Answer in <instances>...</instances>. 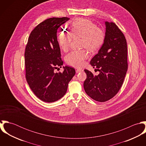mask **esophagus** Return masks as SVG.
Masks as SVG:
<instances>
[{"label": "esophagus", "mask_w": 146, "mask_h": 146, "mask_svg": "<svg viewBox=\"0 0 146 146\" xmlns=\"http://www.w3.org/2000/svg\"><path fill=\"white\" fill-rule=\"evenodd\" d=\"M83 71V70H82V69H76V73H79V72H82Z\"/></svg>", "instance_id": "obj_1"}]
</instances>
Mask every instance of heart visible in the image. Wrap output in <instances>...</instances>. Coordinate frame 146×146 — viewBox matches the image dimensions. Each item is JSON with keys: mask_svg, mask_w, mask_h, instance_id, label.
<instances>
[{"mask_svg": "<svg viewBox=\"0 0 146 146\" xmlns=\"http://www.w3.org/2000/svg\"><path fill=\"white\" fill-rule=\"evenodd\" d=\"M77 37L82 38V47L94 52L102 45L105 34L102 29L97 27L92 21L78 19L71 23L70 32L62 30L59 33L57 40L60 48L64 52L67 51L72 38ZM88 57V53L85 49L72 50L66 56V61L71 66L79 68L83 66Z\"/></svg>", "mask_w": 146, "mask_h": 146, "instance_id": "heart-1", "label": "heart"}]
</instances>
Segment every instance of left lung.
I'll return each instance as SVG.
<instances>
[{"instance_id": "left-lung-1", "label": "left lung", "mask_w": 146, "mask_h": 146, "mask_svg": "<svg viewBox=\"0 0 146 146\" xmlns=\"http://www.w3.org/2000/svg\"><path fill=\"white\" fill-rule=\"evenodd\" d=\"M104 42L90 63L100 72L98 75L87 70L84 82L86 93L101 102L113 98L121 88L127 70V49L125 36L112 22H105Z\"/></svg>"}]
</instances>
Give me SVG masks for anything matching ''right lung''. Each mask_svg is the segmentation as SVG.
I'll return each instance as SVG.
<instances>
[{"label": "right lung", "mask_w": 146, "mask_h": 146, "mask_svg": "<svg viewBox=\"0 0 146 146\" xmlns=\"http://www.w3.org/2000/svg\"><path fill=\"white\" fill-rule=\"evenodd\" d=\"M69 20L67 17H53L42 21L31 32L26 46L27 82L35 96L45 102L61 99L75 74V69L67 66L63 67L62 73L54 72L63 64L57 30Z\"/></svg>", "instance_id": "obj_1"}]
</instances>
